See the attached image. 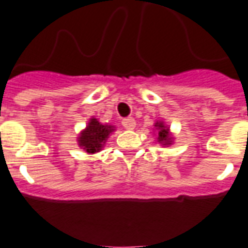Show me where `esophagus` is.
Listing matches in <instances>:
<instances>
[{
    "label": "esophagus",
    "mask_w": 248,
    "mask_h": 248,
    "mask_svg": "<svg viewBox=\"0 0 248 248\" xmlns=\"http://www.w3.org/2000/svg\"><path fill=\"white\" fill-rule=\"evenodd\" d=\"M123 126L128 130H132V129L136 128V120L133 119V118H125V119L122 122Z\"/></svg>",
    "instance_id": "1"
}]
</instances>
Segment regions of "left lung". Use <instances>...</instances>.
I'll list each match as a JSON object with an SVG mask.
<instances>
[{
  "mask_svg": "<svg viewBox=\"0 0 248 248\" xmlns=\"http://www.w3.org/2000/svg\"><path fill=\"white\" fill-rule=\"evenodd\" d=\"M157 128L159 129L158 132V140L161 143H165V144H171V137L169 136V129L166 128L165 125H163L162 123H156Z\"/></svg>",
  "mask_w": 248,
  "mask_h": 248,
  "instance_id": "1",
  "label": "left lung"
}]
</instances>
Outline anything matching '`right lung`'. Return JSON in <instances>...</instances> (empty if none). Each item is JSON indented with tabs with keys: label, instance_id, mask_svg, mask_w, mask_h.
Listing matches in <instances>:
<instances>
[{
	"label": "right lung",
	"instance_id": "add662e5",
	"mask_svg": "<svg viewBox=\"0 0 248 248\" xmlns=\"http://www.w3.org/2000/svg\"><path fill=\"white\" fill-rule=\"evenodd\" d=\"M112 130L114 128L111 125H102L97 119H91L89 126L79 136V147H83L86 152L89 153L99 152Z\"/></svg>",
	"mask_w": 248,
	"mask_h": 248
}]
</instances>
